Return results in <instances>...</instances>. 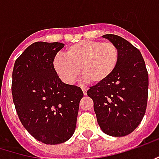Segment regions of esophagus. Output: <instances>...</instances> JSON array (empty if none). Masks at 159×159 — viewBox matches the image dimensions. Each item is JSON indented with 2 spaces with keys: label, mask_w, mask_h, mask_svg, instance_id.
I'll use <instances>...</instances> for the list:
<instances>
[{
  "label": "esophagus",
  "mask_w": 159,
  "mask_h": 159,
  "mask_svg": "<svg viewBox=\"0 0 159 159\" xmlns=\"http://www.w3.org/2000/svg\"><path fill=\"white\" fill-rule=\"evenodd\" d=\"M81 89H82V91H83L84 95H86V94H87V90H88V89H87V88H84V87H82Z\"/></svg>",
  "instance_id": "esophagus-1"
}]
</instances>
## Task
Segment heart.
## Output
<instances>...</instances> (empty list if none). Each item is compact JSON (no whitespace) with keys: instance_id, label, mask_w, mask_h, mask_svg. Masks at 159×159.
<instances>
[{"instance_id":"obj_1","label":"heart","mask_w":159,"mask_h":159,"mask_svg":"<svg viewBox=\"0 0 159 159\" xmlns=\"http://www.w3.org/2000/svg\"><path fill=\"white\" fill-rule=\"evenodd\" d=\"M65 56H56L53 68L67 84H72L80 71L87 82L101 83L112 75L119 61V48L111 41L83 40L69 46Z\"/></svg>"}]
</instances>
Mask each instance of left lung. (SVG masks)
<instances>
[{
  "label": "left lung",
  "instance_id": "left-lung-1",
  "mask_svg": "<svg viewBox=\"0 0 159 159\" xmlns=\"http://www.w3.org/2000/svg\"><path fill=\"white\" fill-rule=\"evenodd\" d=\"M103 37L119 48V64L108 79L90 87L87 95L94 102L102 131L123 137L138 128L146 113L148 74L140 51L130 42L114 34Z\"/></svg>",
  "mask_w": 159,
  "mask_h": 159
}]
</instances>
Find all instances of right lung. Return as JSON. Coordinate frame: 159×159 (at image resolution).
I'll return each mask as SVG.
<instances>
[{
    "instance_id": "right-lung-1",
    "label": "right lung",
    "mask_w": 159,
    "mask_h": 159,
    "mask_svg": "<svg viewBox=\"0 0 159 159\" xmlns=\"http://www.w3.org/2000/svg\"><path fill=\"white\" fill-rule=\"evenodd\" d=\"M63 47L61 42H34L16 60L12 71L11 93L18 117L34 139L48 145L71 138L83 97L80 87L63 83L53 68Z\"/></svg>"
}]
</instances>
